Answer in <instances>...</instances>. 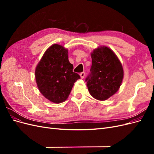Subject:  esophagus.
I'll list each match as a JSON object with an SVG mask.
<instances>
[{"instance_id": "esophagus-1", "label": "esophagus", "mask_w": 154, "mask_h": 154, "mask_svg": "<svg viewBox=\"0 0 154 154\" xmlns=\"http://www.w3.org/2000/svg\"><path fill=\"white\" fill-rule=\"evenodd\" d=\"M80 77H81V78L83 79V78H84V77H85V72H81V73H80Z\"/></svg>"}]
</instances>
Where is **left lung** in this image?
I'll list each match as a JSON object with an SVG mask.
<instances>
[{
    "label": "left lung",
    "mask_w": 154,
    "mask_h": 154,
    "mask_svg": "<svg viewBox=\"0 0 154 154\" xmlns=\"http://www.w3.org/2000/svg\"><path fill=\"white\" fill-rule=\"evenodd\" d=\"M91 74L87 86L94 98L105 101L118 92L124 76L122 64L114 51L106 46L97 47L91 53Z\"/></svg>",
    "instance_id": "left-lung-1"
}]
</instances>
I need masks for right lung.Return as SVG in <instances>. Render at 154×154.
<instances>
[{
	"label": "right lung",
	"instance_id": "add662e5",
	"mask_svg": "<svg viewBox=\"0 0 154 154\" xmlns=\"http://www.w3.org/2000/svg\"><path fill=\"white\" fill-rule=\"evenodd\" d=\"M69 61L68 49L54 44L45 51L35 69V80L40 92L54 103L66 101L78 79Z\"/></svg>",
	"mask_w": 154,
	"mask_h": 154
}]
</instances>
